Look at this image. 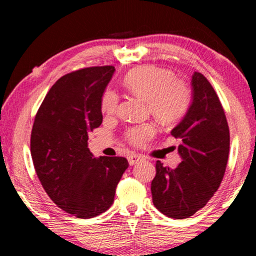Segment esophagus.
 Here are the masks:
<instances>
[{
    "instance_id": "esophagus-1",
    "label": "esophagus",
    "mask_w": 256,
    "mask_h": 256,
    "mask_svg": "<svg viewBox=\"0 0 256 256\" xmlns=\"http://www.w3.org/2000/svg\"><path fill=\"white\" fill-rule=\"evenodd\" d=\"M142 158L143 157L141 155H138V154H132V155L128 157V160L130 166H134V164L138 163L140 160H142Z\"/></svg>"
}]
</instances>
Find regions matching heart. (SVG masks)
Returning <instances> with one entry per match:
<instances>
[{"instance_id": "heart-1", "label": "heart", "mask_w": 256, "mask_h": 256, "mask_svg": "<svg viewBox=\"0 0 256 256\" xmlns=\"http://www.w3.org/2000/svg\"><path fill=\"white\" fill-rule=\"evenodd\" d=\"M124 86L129 92L148 102V110L160 122L172 124L188 114L192 104V90L183 79L174 78L171 70L155 65H142L126 74ZM118 96L108 90L101 98V112L107 116L116 114ZM156 134V126L144 124L129 128L126 138L134 146H143Z\"/></svg>"}]
</instances>
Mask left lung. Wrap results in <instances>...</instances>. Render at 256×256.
Masks as SVG:
<instances>
[{
	"mask_svg": "<svg viewBox=\"0 0 256 256\" xmlns=\"http://www.w3.org/2000/svg\"><path fill=\"white\" fill-rule=\"evenodd\" d=\"M194 101L171 135L180 138L182 162L176 169L156 162L152 202L163 214L185 219L204 208L225 174L230 154V128L218 94L204 74L192 76Z\"/></svg>",
	"mask_w": 256,
	"mask_h": 256,
	"instance_id": "1",
	"label": "left lung"
}]
</instances>
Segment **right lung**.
<instances>
[{
  "instance_id": "right-lung-1",
  "label": "right lung",
  "mask_w": 256,
  "mask_h": 256,
  "mask_svg": "<svg viewBox=\"0 0 256 256\" xmlns=\"http://www.w3.org/2000/svg\"><path fill=\"white\" fill-rule=\"evenodd\" d=\"M114 66H93L62 76L34 116L30 152L34 170L51 200L76 218L107 211L129 166L127 158L100 156L87 148L88 132L102 124L101 98Z\"/></svg>"
}]
</instances>
